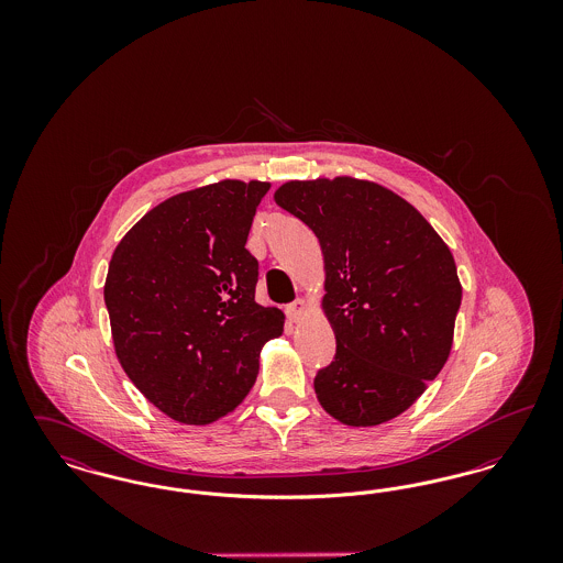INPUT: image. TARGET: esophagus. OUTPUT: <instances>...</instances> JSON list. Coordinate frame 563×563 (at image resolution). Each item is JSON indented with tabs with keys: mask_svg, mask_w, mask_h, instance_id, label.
Returning <instances> with one entry per match:
<instances>
[{
	"mask_svg": "<svg viewBox=\"0 0 563 563\" xmlns=\"http://www.w3.org/2000/svg\"><path fill=\"white\" fill-rule=\"evenodd\" d=\"M306 310H308V303L303 299H295L294 303L287 306V314L291 321H299L306 314Z\"/></svg>",
	"mask_w": 563,
	"mask_h": 563,
	"instance_id": "obj_1",
	"label": "esophagus"
}]
</instances>
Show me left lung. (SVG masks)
<instances>
[{"instance_id":"obj_1","label":"left lung","mask_w":563,"mask_h":563,"mask_svg":"<svg viewBox=\"0 0 563 563\" xmlns=\"http://www.w3.org/2000/svg\"><path fill=\"white\" fill-rule=\"evenodd\" d=\"M274 200L321 242L322 310L338 344L314 377L322 409L346 427L401 416L454 344L462 285L450 246L416 207L374 181H287Z\"/></svg>"}]
</instances>
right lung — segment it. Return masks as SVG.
<instances>
[{"label": "right lung", "mask_w": 563, "mask_h": 563, "mask_svg": "<svg viewBox=\"0 0 563 563\" xmlns=\"http://www.w3.org/2000/svg\"><path fill=\"white\" fill-rule=\"evenodd\" d=\"M268 181L223 179L166 198L118 242L106 278L115 356L134 386L181 424L234 411L285 314L255 301L244 249Z\"/></svg>", "instance_id": "obj_1"}]
</instances>
